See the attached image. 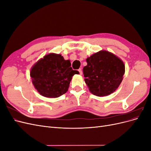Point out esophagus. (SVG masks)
I'll use <instances>...</instances> for the list:
<instances>
[{
    "label": "esophagus",
    "instance_id": "1",
    "mask_svg": "<svg viewBox=\"0 0 151 151\" xmlns=\"http://www.w3.org/2000/svg\"><path fill=\"white\" fill-rule=\"evenodd\" d=\"M78 71L79 72V73H80V74H81V75L83 74V70H82L81 68H79V69L78 70Z\"/></svg>",
    "mask_w": 151,
    "mask_h": 151
}]
</instances>
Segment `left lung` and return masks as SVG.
<instances>
[{
  "instance_id": "1",
  "label": "left lung",
  "mask_w": 151,
  "mask_h": 151,
  "mask_svg": "<svg viewBox=\"0 0 151 151\" xmlns=\"http://www.w3.org/2000/svg\"><path fill=\"white\" fill-rule=\"evenodd\" d=\"M83 68L85 83L90 92L102 97L115 92L125 74V65L120 58L106 50H101L86 59Z\"/></svg>"
}]
</instances>
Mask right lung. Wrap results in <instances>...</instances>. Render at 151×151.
Masks as SVG:
<instances>
[{
  "mask_svg": "<svg viewBox=\"0 0 151 151\" xmlns=\"http://www.w3.org/2000/svg\"><path fill=\"white\" fill-rule=\"evenodd\" d=\"M69 60L60 54L49 53L32 67L30 76L38 92L44 97L58 98L67 93L74 74Z\"/></svg>",
  "mask_w": 151,
  "mask_h": 151,
  "instance_id": "1",
  "label": "right lung"
}]
</instances>
